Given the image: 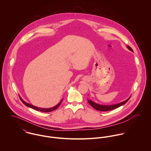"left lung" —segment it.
Returning <instances> with one entry per match:
<instances>
[{
    "instance_id": "8db88e82",
    "label": "left lung",
    "mask_w": 151,
    "mask_h": 151,
    "mask_svg": "<svg viewBox=\"0 0 151 151\" xmlns=\"http://www.w3.org/2000/svg\"><path fill=\"white\" fill-rule=\"evenodd\" d=\"M128 47V49L130 50L131 51L133 52V50L132 49V48L129 46V45L127 46ZM131 98V96H129V98L126 100L124 102H122L121 103L117 104H114V105H99L97 104L96 103H95L94 102L92 101L91 100H88V103L90 104V105L94 108L95 109L97 110H99V111H109V110H111L113 109H115L116 108H119L123 105H124L126 103H127L128 102V101L129 100V98Z\"/></svg>"
}]
</instances>
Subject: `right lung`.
I'll return each instance as SVG.
<instances>
[{
  "label": "right lung",
  "mask_w": 151,
  "mask_h": 151,
  "mask_svg": "<svg viewBox=\"0 0 151 151\" xmlns=\"http://www.w3.org/2000/svg\"><path fill=\"white\" fill-rule=\"evenodd\" d=\"M20 98L22 102L25 105H26L27 106H28V107H29V108H32V109H35V110H38V111H43V112H49V111H53V110H56L57 108H58V107L60 106V105L61 104V103H62V101H63V99H62V101L59 102V104H58L57 105H56L55 106H54V107H53V108L45 109V108H38V107H36V106H33V105H31V104H29L25 102V101H24L21 98Z\"/></svg>",
  "instance_id": "1"
}]
</instances>
